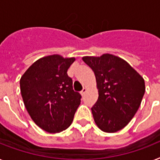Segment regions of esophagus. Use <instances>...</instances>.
Here are the masks:
<instances>
[{
	"instance_id": "34e87169",
	"label": "esophagus",
	"mask_w": 160,
	"mask_h": 160,
	"mask_svg": "<svg viewBox=\"0 0 160 160\" xmlns=\"http://www.w3.org/2000/svg\"><path fill=\"white\" fill-rule=\"evenodd\" d=\"M86 90H87L86 87H84V88H83L82 90H81V91H80V93H81V95H84V93H86Z\"/></svg>"
}]
</instances>
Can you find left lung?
Listing matches in <instances>:
<instances>
[{
	"instance_id": "obj_1",
	"label": "left lung",
	"mask_w": 160,
	"mask_h": 160,
	"mask_svg": "<svg viewBox=\"0 0 160 160\" xmlns=\"http://www.w3.org/2000/svg\"><path fill=\"white\" fill-rule=\"evenodd\" d=\"M82 59L94 72L98 89V100L91 108L96 125L108 133L120 131L141 105L145 80L126 61L112 54Z\"/></svg>"
}]
</instances>
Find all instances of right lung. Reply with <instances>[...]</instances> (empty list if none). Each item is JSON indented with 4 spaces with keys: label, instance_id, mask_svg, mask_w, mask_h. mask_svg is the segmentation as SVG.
Wrapping results in <instances>:
<instances>
[{
    "label": "right lung",
    "instance_id": "right-lung-1",
    "mask_svg": "<svg viewBox=\"0 0 160 160\" xmlns=\"http://www.w3.org/2000/svg\"><path fill=\"white\" fill-rule=\"evenodd\" d=\"M75 58L48 56L40 58L19 80L24 106L33 121L49 133H58L71 126L81 95L74 91L67 70Z\"/></svg>",
    "mask_w": 160,
    "mask_h": 160
}]
</instances>
